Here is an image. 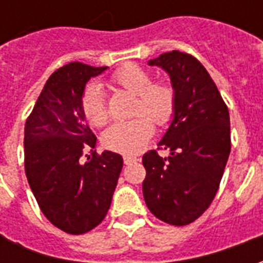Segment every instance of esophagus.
I'll return each instance as SVG.
<instances>
[{
	"instance_id": "1",
	"label": "esophagus",
	"mask_w": 263,
	"mask_h": 263,
	"mask_svg": "<svg viewBox=\"0 0 263 263\" xmlns=\"http://www.w3.org/2000/svg\"><path fill=\"white\" fill-rule=\"evenodd\" d=\"M135 160H137V158H135V156H131V155H125V156H124V163H125V165L132 163V162H135Z\"/></svg>"
}]
</instances>
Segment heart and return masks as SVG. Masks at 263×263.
I'll list each match as a JSON object with an SVG mask.
<instances>
[{
  "label": "heart",
  "mask_w": 263,
  "mask_h": 263,
  "mask_svg": "<svg viewBox=\"0 0 263 263\" xmlns=\"http://www.w3.org/2000/svg\"><path fill=\"white\" fill-rule=\"evenodd\" d=\"M152 80L148 70L134 63H128L114 71L109 84L115 88L135 94L132 115L134 120L115 122L103 134V142L107 148L132 154L142 149L154 134V121L158 126H165L173 118L176 108V92L165 80ZM81 109L86 120L94 126L107 122L108 112L105 100L98 84L86 87L81 97Z\"/></svg>",
  "instance_id": "obj_1"
}]
</instances>
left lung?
Listing matches in <instances>:
<instances>
[{"label": "left lung", "instance_id": "obj_1", "mask_svg": "<svg viewBox=\"0 0 263 263\" xmlns=\"http://www.w3.org/2000/svg\"><path fill=\"white\" fill-rule=\"evenodd\" d=\"M171 76L176 108L158 143L169 151L142 156L143 198L151 213L172 226L197 220L214 200L231 151L230 112L209 71L194 56L172 50L149 60Z\"/></svg>", "mask_w": 263, "mask_h": 263}]
</instances>
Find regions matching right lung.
Segmentation results:
<instances>
[{
  "mask_svg": "<svg viewBox=\"0 0 263 263\" xmlns=\"http://www.w3.org/2000/svg\"><path fill=\"white\" fill-rule=\"evenodd\" d=\"M104 70L107 66L80 62L56 70L25 124V173L32 193L45 217L73 235L104 220L122 169L121 155L92 151L97 138L81 109L86 83ZM87 146L93 154L83 162Z\"/></svg>",
  "mask_w": 263,
  "mask_h": 263,
  "instance_id": "right-lung-1",
  "label": "right lung"
}]
</instances>
